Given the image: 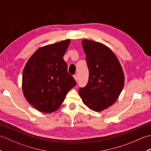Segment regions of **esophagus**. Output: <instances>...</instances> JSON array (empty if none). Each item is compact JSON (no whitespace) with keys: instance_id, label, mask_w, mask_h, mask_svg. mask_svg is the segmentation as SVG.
I'll use <instances>...</instances> for the list:
<instances>
[{"instance_id":"esophagus-1","label":"esophagus","mask_w":151,"mask_h":151,"mask_svg":"<svg viewBox=\"0 0 151 151\" xmlns=\"http://www.w3.org/2000/svg\"><path fill=\"white\" fill-rule=\"evenodd\" d=\"M73 76H74V78H75V80L76 81V82H77V81H78V75H74Z\"/></svg>"}]
</instances>
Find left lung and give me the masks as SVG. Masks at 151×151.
<instances>
[{"label":"left lung","instance_id":"1","mask_svg":"<svg viewBox=\"0 0 151 151\" xmlns=\"http://www.w3.org/2000/svg\"><path fill=\"white\" fill-rule=\"evenodd\" d=\"M89 69V79L78 93L82 102L95 111L107 109L123 90L124 76L117 58L110 48L94 41H82Z\"/></svg>","mask_w":151,"mask_h":151}]
</instances>
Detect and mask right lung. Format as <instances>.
Segmentation results:
<instances>
[{"mask_svg":"<svg viewBox=\"0 0 151 151\" xmlns=\"http://www.w3.org/2000/svg\"><path fill=\"white\" fill-rule=\"evenodd\" d=\"M70 42L66 40L40 48L24 66L22 91L27 101L40 111L56 110L76 84L63 59Z\"/></svg>","mask_w":151,"mask_h":151,"instance_id":"obj_1","label":"right lung"}]
</instances>
